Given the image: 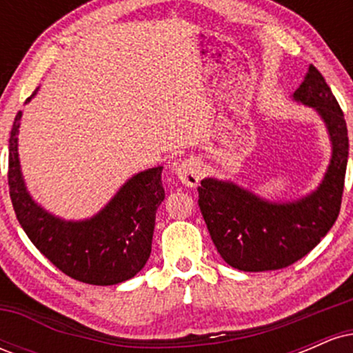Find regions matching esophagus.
Here are the masks:
<instances>
[{"label": "esophagus", "mask_w": 353, "mask_h": 353, "mask_svg": "<svg viewBox=\"0 0 353 353\" xmlns=\"http://www.w3.org/2000/svg\"><path fill=\"white\" fill-rule=\"evenodd\" d=\"M176 176L182 184L188 185V188H196L202 179V168L201 163L194 157L190 159L182 161V163L176 168Z\"/></svg>", "instance_id": "obj_1"}]
</instances>
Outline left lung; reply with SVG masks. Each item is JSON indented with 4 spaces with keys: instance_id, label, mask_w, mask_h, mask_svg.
Here are the masks:
<instances>
[{
    "instance_id": "left-lung-1",
    "label": "left lung",
    "mask_w": 353,
    "mask_h": 353,
    "mask_svg": "<svg viewBox=\"0 0 353 353\" xmlns=\"http://www.w3.org/2000/svg\"><path fill=\"white\" fill-rule=\"evenodd\" d=\"M294 99L314 108L327 125L332 159L317 190L292 202H270L229 181H201L199 208L214 245L234 269L264 272L292 265L327 236L342 204L348 159L343 112L315 66Z\"/></svg>"
}]
</instances>
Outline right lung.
<instances>
[{"label":"right lung","mask_w":353,"mask_h":353,"mask_svg":"<svg viewBox=\"0 0 353 353\" xmlns=\"http://www.w3.org/2000/svg\"><path fill=\"white\" fill-rule=\"evenodd\" d=\"M21 114L11 128L8 185L26 236L61 272L79 282L114 285L134 277L151 255L156 210L164 201L163 165L132 176L94 217L64 221L36 204L24 185L18 157Z\"/></svg>","instance_id":"1"}]
</instances>
